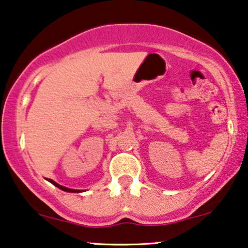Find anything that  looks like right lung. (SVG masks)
I'll use <instances>...</instances> for the list:
<instances>
[{
    "label": "right lung",
    "mask_w": 248,
    "mask_h": 248,
    "mask_svg": "<svg viewBox=\"0 0 248 248\" xmlns=\"http://www.w3.org/2000/svg\"><path fill=\"white\" fill-rule=\"evenodd\" d=\"M48 181H49V182H51V184H53L54 186H56V187H58V188L62 189V190H64V192H69V193H80V192H82V190H78V189H72V188H67V187H63V186H61V185H59L58 182L53 181V180H51V179H49Z\"/></svg>",
    "instance_id": "obj_1"
}]
</instances>
